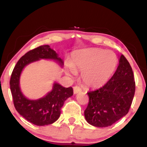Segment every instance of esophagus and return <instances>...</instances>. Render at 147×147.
<instances>
[{
  "label": "esophagus",
  "mask_w": 147,
  "mask_h": 147,
  "mask_svg": "<svg viewBox=\"0 0 147 147\" xmlns=\"http://www.w3.org/2000/svg\"><path fill=\"white\" fill-rule=\"evenodd\" d=\"M81 89L78 86H75L74 87V94H77L79 92H81Z\"/></svg>",
  "instance_id": "esophagus-1"
}]
</instances>
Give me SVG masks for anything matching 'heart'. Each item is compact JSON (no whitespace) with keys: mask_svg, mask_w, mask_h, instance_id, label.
Instances as JSON below:
<instances>
[{"mask_svg":"<svg viewBox=\"0 0 147 147\" xmlns=\"http://www.w3.org/2000/svg\"><path fill=\"white\" fill-rule=\"evenodd\" d=\"M118 64V58L112 51L100 49L79 50L71 56L67 71L71 75L81 71L83 83L92 88L102 87L114 74Z\"/></svg>","mask_w":147,"mask_h":147,"instance_id":"1","label":"heart"}]
</instances>
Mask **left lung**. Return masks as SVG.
<instances>
[{
	"label": "left lung",
	"mask_w": 147,
	"mask_h": 147,
	"mask_svg": "<svg viewBox=\"0 0 147 147\" xmlns=\"http://www.w3.org/2000/svg\"><path fill=\"white\" fill-rule=\"evenodd\" d=\"M135 91L134 72L121 55L111 79L102 87L87 92L89 104L84 112L87 121L98 127L112 125L127 114Z\"/></svg>",
	"instance_id": "8db88e82"
}]
</instances>
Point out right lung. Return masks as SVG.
Instances as JSON below:
<instances>
[{
  "label": "right lung",
  "instance_id": "add662e5",
  "mask_svg": "<svg viewBox=\"0 0 147 147\" xmlns=\"http://www.w3.org/2000/svg\"><path fill=\"white\" fill-rule=\"evenodd\" d=\"M39 59H52L62 67L64 62L49 45H42L29 51L20 58L13 68L10 81V90L16 110L29 122L43 126L52 124L59 118L61 108L65 100L73 95L72 87L65 88L55 83L53 90L46 96L37 100H29L21 92L20 78L27 65Z\"/></svg>",
  "mask_w": 147,
  "mask_h": 147
}]
</instances>
